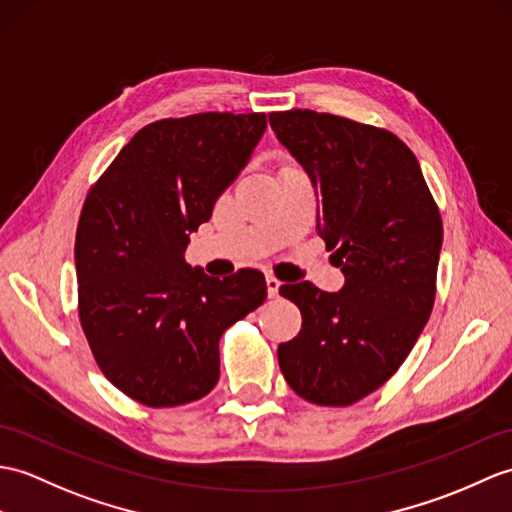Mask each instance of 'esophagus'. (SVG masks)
Instances as JSON below:
<instances>
[{"label":"esophagus","instance_id":"obj_1","mask_svg":"<svg viewBox=\"0 0 512 512\" xmlns=\"http://www.w3.org/2000/svg\"><path fill=\"white\" fill-rule=\"evenodd\" d=\"M279 285H281V281H279L275 275H268V277H266L268 296H277V294H279Z\"/></svg>","mask_w":512,"mask_h":512}]
</instances>
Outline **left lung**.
Returning <instances> with one entry per match:
<instances>
[{"instance_id": "left-lung-1", "label": "left lung", "mask_w": 512, "mask_h": 512, "mask_svg": "<svg viewBox=\"0 0 512 512\" xmlns=\"http://www.w3.org/2000/svg\"><path fill=\"white\" fill-rule=\"evenodd\" d=\"M310 174L316 227L344 272L340 292L285 283L299 336L279 344L285 382L318 406H351L397 373L432 314L443 220L412 150L386 128L292 109L268 115Z\"/></svg>"}]
</instances>
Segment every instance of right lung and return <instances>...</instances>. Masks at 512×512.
Returning a JSON list of instances; mask_svg holds the SVG:
<instances>
[{"mask_svg": "<svg viewBox=\"0 0 512 512\" xmlns=\"http://www.w3.org/2000/svg\"><path fill=\"white\" fill-rule=\"evenodd\" d=\"M264 113H198L144 126L98 178L78 220V314L109 382L150 408L202 399L220 377L218 342L266 301L255 268H189V233L264 135Z\"/></svg>", "mask_w": 512, "mask_h": 512, "instance_id": "obj_1", "label": "right lung"}]
</instances>
